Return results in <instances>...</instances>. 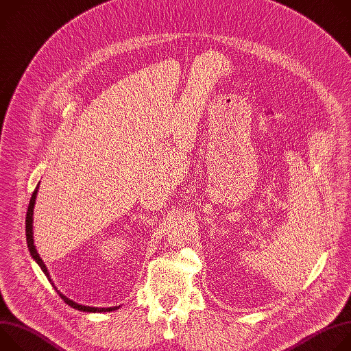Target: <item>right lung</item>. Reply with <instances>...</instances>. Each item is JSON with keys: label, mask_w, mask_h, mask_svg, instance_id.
I'll return each instance as SVG.
<instances>
[{"label": "right lung", "mask_w": 351, "mask_h": 351, "mask_svg": "<svg viewBox=\"0 0 351 351\" xmlns=\"http://www.w3.org/2000/svg\"><path fill=\"white\" fill-rule=\"evenodd\" d=\"M37 189L38 187H36V190L33 191V194H32V198H30V203H29V207H27V214H26V240H27V247H29V250H30V254H32V257L37 261V264L40 265V268L43 269V272L48 276V271H47V268H45V265H44V263L41 261V258H40V256L37 254V252H36V247H34V244H33V232H32V221H33V208H34V202H36V194H37ZM49 282H51V279H49ZM57 290V289H56ZM58 291V290H57ZM58 294H60V297L64 300V302L68 304V306H71L72 308H76V310H79V311H86V313H107V311H114V310H117V308H119V307H110V308H98V307H87V306H82V304H76L75 302H72V300H69V298H66L64 294H61L60 291H58Z\"/></svg>", "instance_id": "right-lung-1"}]
</instances>
